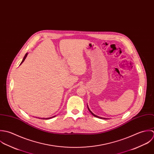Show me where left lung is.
Here are the masks:
<instances>
[{
	"mask_svg": "<svg viewBox=\"0 0 154 154\" xmlns=\"http://www.w3.org/2000/svg\"><path fill=\"white\" fill-rule=\"evenodd\" d=\"M88 109H89V112L92 114L93 116H94V117H97V118H99V119H105V120H106V119H105V118H102V117H99V116H96V115H95V114H94L91 111V109H89V106H88Z\"/></svg>",
	"mask_w": 154,
	"mask_h": 154,
	"instance_id": "1",
	"label": "left lung"
}]
</instances>
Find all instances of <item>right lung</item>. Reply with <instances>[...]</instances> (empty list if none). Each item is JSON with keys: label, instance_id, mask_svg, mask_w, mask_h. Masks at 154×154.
Segmentation results:
<instances>
[{"label": "right lung", "instance_id": "right-lung-1", "mask_svg": "<svg viewBox=\"0 0 154 154\" xmlns=\"http://www.w3.org/2000/svg\"><path fill=\"white\" fill-rule=\"evenodd\" d=\"M27 55H28V53H26V54L25 55V56H24V58H23V61H22V62H21L20 65H21V63H22L24 61V60H26V57H27ZM55 117V116H54V117H49V118H46V119H45V118H42V119H41V118H38V119H43V120H45V119H46H46H52V118H54V117ZM36 118H37V117H36Z\"/></svg>", "mask_w": 154, "mask_h": 154}]
</instances>
